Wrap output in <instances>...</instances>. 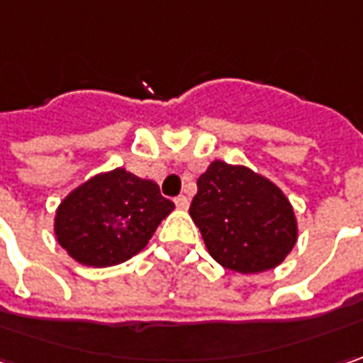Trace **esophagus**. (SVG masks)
<instances>
[{"label": "esophagus", "instance_id": "obj_1", "mask_svg": "<svg viewBox=\"0 0 363 363\" xmlns=\"http://www.w3.org/2000/svg\"><path fill=\"white\" fill-rule=\"evenodd\" d=\"M174 205H177V209H181V211H186L189 209V199L181 195V197L174 199Z\"/></svg>", "mask_w": 363, "mask_h": 363}]
</instances>
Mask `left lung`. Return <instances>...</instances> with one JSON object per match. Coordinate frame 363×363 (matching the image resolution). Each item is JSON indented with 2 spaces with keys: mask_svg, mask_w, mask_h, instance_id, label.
<instances>
[{
  "mask_svg": "<svg viewBox=\"0 0 363 363\" xmlns=\"http://www.w3.org/2000/svg\"><path fill=\"white\" fill-rule=\"evenodd\" d=\"M189 213L213 260L240 274L276 268L298 238L291 201L274 182L223 160L199 177Z\"/></svg>",
  "mask_w": 363,
  "mask_h": 363,
  "instance_id": "obj_1",
  "label": "left lung"
}]
</instances>
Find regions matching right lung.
Listing matches in <instances>:
<instances>
[{"mask_svg":"<svg viewBox=\"0 0 363 363\" xmlns=\"http://www.w3.org/2000/svg\"><path fill=\"white\" fill-rule=\"evenodd\" d=\"M174 209L154 181L125 168L99 172L72 189L55 213L56 242L72 260L109 268L140 254Z\"/></svg>","mask_w":363,"mask_h":363,"instance_id":"right-lung-1","label":"right lung"}]
</instances>
